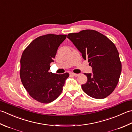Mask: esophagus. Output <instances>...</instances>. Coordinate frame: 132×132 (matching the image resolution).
Masks as SVG:
<instances>
[{
	"instance_id": "esophagus-1",
	"label": "esophagus",
	"mask_w": 132,
	"mask_h": 132,
	"mask_svg": "<svg viewBox=\"0 0 132 132\" xmlns=\"http://www.w3.org/2000/svg\"><path fill=\"white\" fill-rule=\"evenodd\" d=\"M70 75L73 76L74 77H78L79 76V74H76V73H71Z\"/></svg>"
}]
</instances>
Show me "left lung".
Masks as SVG:
<instances>
[{
    "mask_svg": "<svg viewBox=\"0 0 132 132\" xmlns=\"http://www.w3.org/2000/svg\"><path fill=\"white\" fill-rule=\"evenodd\" d=\"M68 38L92 68V73L84 74L87 81L82 85V90L94 98L107 97L117 86L122 69L114 44L104 35L93 30L69 34Z\"/></svg>",
    "mask_w": 132,
    "mask_h": 132,
    "instance_id": "obj_1",
    "label": "left lung"
}]
</instances>
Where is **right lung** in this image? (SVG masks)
Instances as JSON below:
<instances>
[{
  "instance_id": "obj_1",
  "label": "right lung",
  "mask_w": 132,
  "mask_h": 132,
  "mask_svg": "<svg viewBox=\"0 0 132 132\" xmlns=\"http://www.w3.org/2000/svg\"><path fill=\"white\" fill-rule=\"evenodd\" d=\"M66 35L47 34L30 43L20 59V77L23 86L32 98L48 104L57 98L69 74L49 72L59 45Z\"/></svg>"
}]
</instances>
